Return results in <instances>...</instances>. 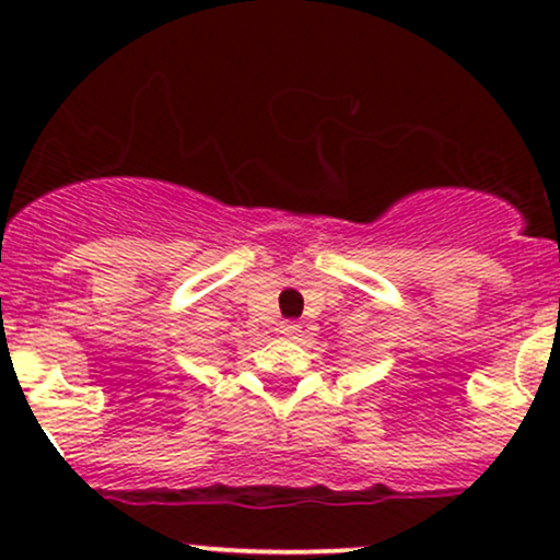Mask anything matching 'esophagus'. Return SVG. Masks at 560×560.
I'll list each match as a JSON object with an SVG mask.
<instances>
[{
	"mask_svg": "<svg viewBox=\"0 0 560 560\" xmlns=\"http://www.w3.org/2000/svg\"><path fill=\"white\" fill-rule=\"evenodd\" d=\"M300 329H302L300 320H281V326H279V331L284 334V337H292V339H298Z\"/></svg>",
	"mask_w": 560,
	"mask_h": 560,
	"instance_id": "1",
	"label": "esophagus"
}]
</instances>
